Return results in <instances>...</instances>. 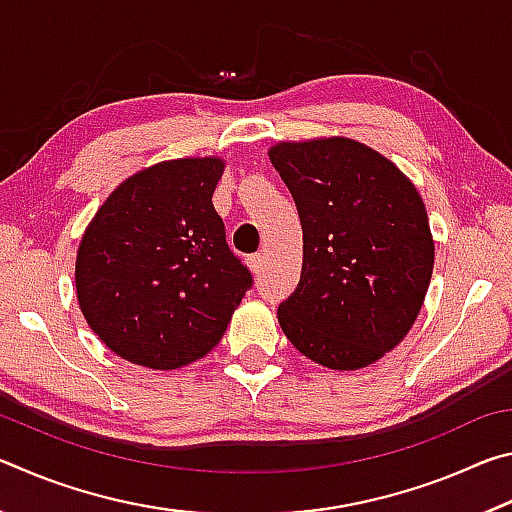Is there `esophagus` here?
I'll list each match as a JSON object with an SVG mask.
<instances>
[{"label": "esophagus", "instance_id": "1", "mask_svg": "<svg viewBox=\"0 0 512 512\" xmlns=\"http://www.w3.org/2000/svg\"><path fill=\"white\" fill-rule=\"evenodd\" d=\"M248 268L253 273H262V268H264V253H255V255H248Z\"/></svg>", "mask_w": 512, "mask_h": 512}]
</instances>
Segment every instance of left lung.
Returning a JSON list of instances; mask_svg holds the SVG:
<instances>
[{"mask_svg": "<svg viewBox=\"0 0 512 512\" xmlns=\"http://www.w3.org/2000/svg\"><path fill=\"white\" fill-rule=\"evenodd\" d=\"M296 201L302 271L277 307L282 332L332 370L370 366L418 318L433 271L418 189L384 155L348 137L268 151Z\"/></svg>", "mask_w": 512, "mask_h": 512, "instance_id": "left-lung-1", "label": "left lung"}]
</instances>
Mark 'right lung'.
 Instances as JSON below:
<instances>
[{
  "instance_id": "right-lung-1",
  "label": "right lung",
  "mask_w": 512,
  "mask_h": 512,
  "mask_svg": "<svg viewBox=\"0 0 512 512\" xmlns=\"http://www.w3.org/2000/svg\"><path fill=\"white\" fill-rule=\"evenodd\" d=\"M221 158L158 162L126 178L94 214L76 255V298L121 359L176 370L205 357L253 275L212 205Z\"/></svg>"
}]
</instances>
